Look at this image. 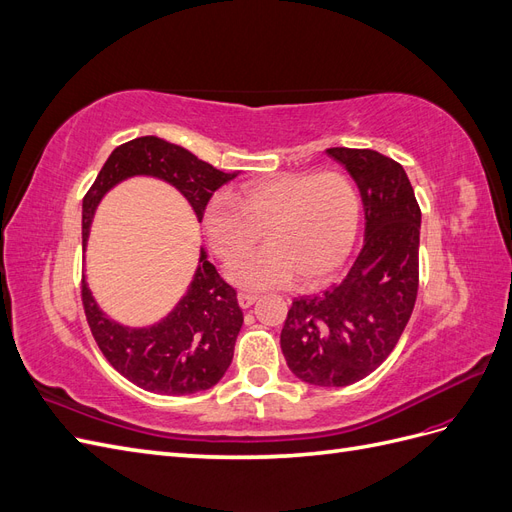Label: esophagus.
I'll return each instance as SVG.
<instances>
[{"mask_svg": "<svg viewBox=\"0 0 512 512\" xmlns=\"http://www.w3.org/2000/svg\"><path fill=\"white\" fill-rule=\"evenodd\" d=\"M237 301H239V305H241L243 309H247V307H252V305L258 301V297H256V294H250V292H239Z\"/></svg>", "mask_w": 512, "mask_h": 512, "instance_id": "esophagus-1", "label": "esophagus"}]
</instances>
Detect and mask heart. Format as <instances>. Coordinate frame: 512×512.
I'll return each instance as SVG.
<instances>
[{"mask_svg":"<svg viewBox=\"0 0 512 512\" xmlns=\"http://www.w3.org/2000/svg\"><path fill=\"white\" fill-rule=\"evenodd\" d=\"M203 222L213 254L224 262L250 252L265 232V250L228 271V280L239 288H280L294 277L303 286H316L348 260L359 237L361 196L339 170L286 173L247 183L239 203L213 198Z\"/></svg>","mask_w":512,"mask_h":512,"instance_id":"b5f03b06","label":"heart"}]
</instances>
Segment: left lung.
I'll use <instances>...</instances> for the list:
<instances>
[{"instance_id":"8db88e82","label":"left lung","mask_w":512,"mask_h":512,"mask_svg":"<svg viewBox=\"0 0 512 512\" xmlns=\"http://www.w3.org/2000/svg\"><path fill=\"white\" fill-rule=\"evenodd\" d=\"M361 192L365 243L339 284L292 301L280 346L307 384L348 386L397 346L418 292L421 207L406 170L371 149L331 147Z\"/></svg>"}]
</instances>
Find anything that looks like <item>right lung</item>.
<instances>
[{
	"instance_id": "right-lung-1",
	"label": "right lung",
	"mask_w": 512,
	"mask_h": 512,
	"mask_svg": "<svg viewBox=\"0 0 512 512\" xmlns=\"http://www.w3.org/2000/svg\"><path fill=\"white\" fill-rule=\"evenodd\" d=\"M136 175L156 177L177 188L188 198L198 222L213 192L237 177L164 138H134L108 156L83 198V247L104 194ZM81 297L91 335L106 361L132 384L160 395H192L218 384L232 361L243 324L237 290L222 280L205 250H200L188 292L173 312L151 327L132 329L108 318L91 294L85 275Z\"/></svg>"
}]
</instances>
